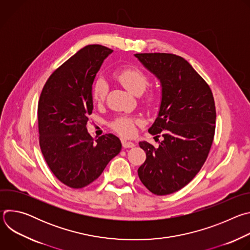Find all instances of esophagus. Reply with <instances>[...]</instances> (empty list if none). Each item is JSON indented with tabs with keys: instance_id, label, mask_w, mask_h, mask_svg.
<instances>
[{
	"instance_id": "esophagus-1",
	"label": "esophagus",
	"mask_w": 250,
	"mask_h": 250,
	"mask_svg": "<svg viewBox=\"0 0 250 250\" xmlns=\"http://www.w3.org/2000/svg\"><path fill=\"white\" fill-rule=\"evenodd\" d=\"M122 145H123V147H124V148H131V147L135 146V145L133 144V142L127 141V140H125V139H123V140H122Z\"/></svg>"
}]
</instances>
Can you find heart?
<instances>
[{"label":"heart","mask_w":250,"mask_h":250,"mask_svg":"<svg viewBox=\"0 0 250 250\" xmlns=\"http://www.w3.org/2000/svg\"><path fill=\"white\" fill-rule=\"evenodd\" d=\"M115 77L119 82L133 95H141L149 84L147 76L137 68H123L116 71ZM106 92H108V83L103 78H98L92 88V97L94 102L101 103L104 100ZM147 104H153L157 102L155 94H148L146 99ZM138 123L137 120L129 117L118 118L112 125L115 131L119 134L128 137L134 133L135 125Z\"/></svg>","instance_id":"heart-1"}]
</instances>
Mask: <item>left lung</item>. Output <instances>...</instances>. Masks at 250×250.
Listing matches in <instances>:
<instances>
[{
    "instance_id": "obj_1",
    "label": "left lung",
    "mask_w": 250,
    "mask_h": 250,
    "mask_svg": "<svg viewBox=\"0 0 250 250\" xmlns=\"http://www.w3.org/2000/svg\"><path fill=\"white\" fill-rule=\"evenodd\" d=\"M134 56L160 81V108L148 132H162L164 138L157 148L139 142L146 159L137 173L151 193L169 195L190 183L208 155L216 129L215 100L208 85L183 57L171 53Z\"/></svg>"
}]
</instances>
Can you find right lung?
Instances as JSON below:
<instances>
[{"label": "right lung", "mask_w": 250, "mask_h": 250, "mask_svg": "<svg viewBox=\"0 0 250 250\" xmlns=\"http://www.w3.org/2000/svg\"><path fill=\"white\" fill-rule=\"evenodd\" d=\"M112 52L99 44L85 46L54 71L41 94V149L55 177L70 188L91 184L122 149L116 135L104 134L94 141L86 127L93 112L95 77Z\"/></svg>", "instance_id": "obj_1"}]
</instances>
